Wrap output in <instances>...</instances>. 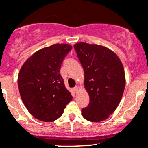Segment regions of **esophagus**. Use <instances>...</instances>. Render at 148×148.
Masks as SVG:
<instances>
[{
    "label": "esophagus",
    "mask_w": 148,
    "mask_h": 148,
    "mask_svg": "<svg viewBox=\"0 0 148 148\" xmlns=\"http://www.w3.org/2000/svg\"><path fill=\"white\" fill-rule=\"evenodd\" d=\"M73 89H74V92H75L76 94H77V91H78V86H75L74 88H73Z\"/></svg>",
    "instance_id": "34e87169"
}]
</instances>
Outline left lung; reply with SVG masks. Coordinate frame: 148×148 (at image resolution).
I'll return each mask as SVG.
<instances>
[{
    "mask_svg": "<svg viewBox=\"0 0 148 148\" xmlns=\"http://www.w3.org/2000/svg\"><path fill=\"white\" fill-rule=\"evenodd\" d=\"M84 71V86L89 103L82 109L87 121L100 122L119 106L125 86V72L117 55L98 45L79 42L74 46Z\"/></svg>",
    "mask_w": 148,
    "mask_h": 148,
    "instance_id": "1",
    "label": "left lung"
}]
</instances>
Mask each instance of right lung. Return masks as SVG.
I'll return each instance as SVG.
<instances>
[{
    "label": "right lung",
    "instance_id": "1",
    "mask_svg": "<svg viewBox=\"0 0 148 148\" xmlns=\"http://www.w3.org/2000/svg\"><path fill=\"white\" fill-rule=\"evenodd\" d=\"M71 46L56 44L43 48L26 60L18 74L22 101L35 118L52 122L60 117L72 99L60 69Z\"/></svg>",
    "mask_w": 148,
    "mask_h": 148
}]
</instances>
